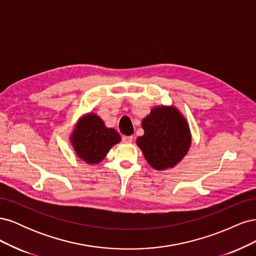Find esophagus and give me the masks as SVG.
Instances as JSON below:
<instances>
[{
  "label": "esophagus",
  "mask_w": 256,
  "mask_h": 256,
  "mask_svg": "<svg viewBox=\"0 0 256 256\" xmlns=\"http://www.w3.org/2000/svg\"><path fill=\"white\" fill-rule=\"evenodd\" d=\"M134 140V136H122V142L124 143H131Z\"/></svg>",
  "instance_id": "1"
}]
</instances>
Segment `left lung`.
I'll list each match as a JSON object with an SVG mask.
<instances>
[{"mask_svg":"<svg viewBox=\"0 0 256 256\" xmlns=\"http://www.w3.org/2000/svg\"><path fill=\"white\" fill-rule=\"evenodd\" d=\"M144 134L136 140L147 162L156 170L173 168L188 152V122L174 106L154 108L142 122Z\"/></svg>","mask_w":256,"mask_h":256,"instance_id":"obj_1","label":"left lung"}]
</instances>
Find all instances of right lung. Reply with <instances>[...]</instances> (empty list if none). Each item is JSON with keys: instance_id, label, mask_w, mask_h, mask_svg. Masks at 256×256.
Returning <instances> with one entry per match:
<instances>
[{"instance_id": "add662e5", "label": "right lung", "mask_w": 256, "mask_h": 256, "mask_svg": "<svg viewBox=\"0 0 256 256\" xmlns=\"http://www.w3.org/2000/svg\"><path fill=\"white\" fill-rule=\"evenodd\" d=\"M120 141L118 131L106 128L102 120L92 113L80 120L72 136L76 154L90 164H99L111 147Z\"/></svg>"}]
</instances>
